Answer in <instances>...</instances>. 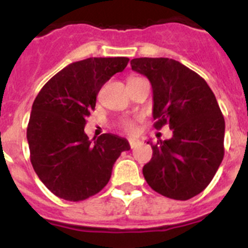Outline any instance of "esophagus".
Returning a JSON list of instances; mask_svg holds the SVG:
<instances>
[{"mask_svg": "<svg viewBox=\"0 0 248 248\" xmlns=\"http://www.w3.org/2000/svg\"><path fill=\"white\" fill-rule=\"evenodd\" d=\"M129 145H130L131 149L137 148L138 145H140V140L135 139V138H131V139H129Z\"/></svg>", "mask_w": 248, "mask_h": 248, "instance_id": "esophagus-1", "label": "esophagus"}]
</instances>
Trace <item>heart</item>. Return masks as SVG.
<instances>
[{
    "label": "heart",
    "instance_id": "heart-1",
    "mask_svg": "<svg viewBox=\"0 0 248 248\" xmlns=\"http://www.w3.org/2000/svg\"><path fill=\"white\" fill-rule=\"evenodd\" d=\"M122 128L124 129L128 133H133L135 129V122L133 119H124L122 123H120Z\"/></svg>",
    "mask_w": 248,
    "mask_h": 248
}]
</instances>
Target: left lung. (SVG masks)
<instances>
[{"mask_svg": "<svg viewBox=\"0 0 248 248\" xmlns=\"http://www.w3.org/2000/svg\"><path fill=\"white\" fill-rule=\"evenodd\" d=\"M130 64L151 83L154 126L169 124L172 130L171 139L150 144L153 157L144 165V177L163 196L189 200L211 183L225 154L217 100L203 78L175 59L134 58Z\"/></svg>", "mask_w": 248, "mask_h": 248, "instance_id": "8db88e82", "label": "left lung"}]
</instances>
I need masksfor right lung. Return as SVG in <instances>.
Wrapping results in <instances>:
<instances>
[{
	"instance_id": "add662e5",
	"label": "right lung",
	"mask_w": 248,
	"mask_h": 248,
	"mask_svg": "<svg viewBox=\"0 0 248 248\" xmlns=\"http://www.w3.org/2000/svg\"><path fill=\"white\" fill-rule=\"evenodd\" d=\"M126 57L87 58L52 77L34 99L27 126L31 163L50 192L82 201L108 184L114 163L129 150L128 140L102 134L89 140L87 117L100 88L128 65Z\"/></svg>"
}]
</instances>
